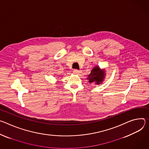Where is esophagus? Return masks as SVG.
<instances>
[{
  "instance_id": "34e87169",
  "label": "esophagus",
  "mask_w": 149,
  "mask_h": 149,
  "mask_svg": "<svg viewBox=\"0 0 149 149\" xmlns=\"http://www.w3.org/2000/svg\"><path fill=\"white\" fill-rule=\"evenodd\" d=\"M80 73V72L78 70H73V73L75 74H79Z\"/></svg>"
}]
</instances>
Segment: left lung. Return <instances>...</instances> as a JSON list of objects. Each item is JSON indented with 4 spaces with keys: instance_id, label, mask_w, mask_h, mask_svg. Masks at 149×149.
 I'll return each instance as SVG.
<instances>
[{
    "instance_id": "1",
    "label": "left lung",
    "mask_w": 149,
    "mask_h": 149,
    "mask_svg": "<svg viewBox=\"0 0 149 149\" xmlns=\"http://www.w3.org/2000/svg\"><path fill=\"white\" fill-rule=\"evenodd\" d=\"M105 69H102L99 65H96L91 70L87 79L89 83H95V85L102 84L105 78Z\"/></svg>"
}]
</instances>
